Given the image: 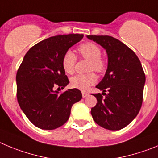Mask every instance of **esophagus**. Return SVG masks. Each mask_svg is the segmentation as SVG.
Returning <instances> with one entry per match:
<instances>
[{
    "instance_id": "obj_1",
    "label": "esophagus",
    "mask_w": 158,
    "mask_h": 158,
    "mask_svg": "<svg viewBox=\"0 0 158 158\" xmlns=\"http://www.w3.org/2000/svg\"><path fill=\"white\" fill-rule=\"evenodd\" d=\"M82 98H86V97L89 95V93H87V92H85V91H82Z\"/></svg>"
}]
</instances>
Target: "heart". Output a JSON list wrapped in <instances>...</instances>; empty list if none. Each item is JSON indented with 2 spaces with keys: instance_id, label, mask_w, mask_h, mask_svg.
<instances>
[{
  "instance_id": "obj_1",
  "label": "heart",
  "mask_w": 158,
  "mask_h": 158,
  "mask_svg": "<svg viewBox=\"0 0 158 158\" xmlns=\"http://www.w3.org/2000/svg\"><path fill=\"white\" fill-rule=\"evenodd\" d=\"M78 51L81 56L89 60V71L103 72L106 70V62L101 57L102 50L98 45L93 42H86L79 45ZM76 56L72 51H67L62 57L61 64L64 71L67 74H72L75 70ZM97 82V77L94 73L88 75H76L71 79L70 84L73 88L86 90Z\"/></svg>"
}]
</instances>
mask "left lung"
<instances>
[{
  "label": "left lung",
  "instance_id": "1",
  "mask_svg": "<svg viewBox=\"0 0 158 158\" xmlns=\"http://www.w3.org/2000/svg\"><path fill=\"white\" fill-rule=\"evenodd\" d=\"M106 49L108 67L105 76L96 87V106L91 115L96 123L111 131L123 128L134 120L141 109L146 76L141 62L130 48L113 37L87 35ZM107 91V93L105 92Z\"/></svg>",
  "mask_w": 158,
  "mask_h": 158
}]
</instances>
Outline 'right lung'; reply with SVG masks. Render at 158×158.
<instances>
[{
    "instance_id": "right-lung-1",
    "label": "right lung",
    "mask_w": 158,
    "mask_h": 158,
    "mask_svg": "<svg viewBox=\"0 0 158 158\" xmlns=\"http://www.w3.org/2000/svg\"><path fill=\"white\" fill-rule=\"evenodd\" d=\"M82 38L79 34L50 37L34 45L24 56L16 74L17 100L28 120L38 128L53 130L64 124L73 104L82 99L76 88L62 94L58 89L69 83L62 57Z\"/></svg>"
}]
</instances>
